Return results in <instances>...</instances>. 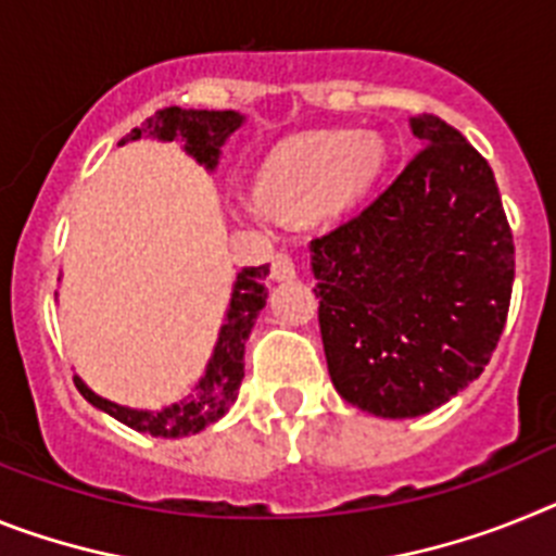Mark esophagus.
I'll list each match as a JSON object with an SVG mask.
<instances>
[{"instance_id":"obj_1","label":"esophagus","mask_w":556,"mask_h":556,"mask_svg":"<svg viewBox=\"0 0 556 556\" xmlns=\"http://www.w3.org/2000/svg\"><path fill=\"white\" fill-rule=\"evenodd\" d=\"M296 277V265H293L291 254H285V251H277L271 257V279L277 282H285V279Z\"/></svg>"}]
</instances>
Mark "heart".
Returning <instances> with one entry per match:
<instances>
[{
    "mask_svg": "<svg viewBox=\"0 0 556 556\" xmlns=\"http://www.w3.org/2000/svg\"><path fill=\"white\" fill-rule=\"evenodd\" d=\"M386 151L375 137L346 131L311 134L285 142L265 159L257 195L238 206L243 218L263 224L268 212L307 218L355 204L383 167Z\"/></svg>",
    "mask_w": 556,
    "mask_h": 556,
    "instance_id": "1",
    "label": "heart"
}]
</instances>
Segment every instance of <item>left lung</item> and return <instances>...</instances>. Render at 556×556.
Returning <instances> with one entry per match:
<instances>
[{
  "label": "left lung",
  "mask_w": 556,
  "mask_h": 556,
  "mask_svg": "<svg viewBox=\"0 0 556 556\" xmlns=\"http://www.w3.org/2000/svg\"><path fill=\"white\" fill-rule=\"evenodd\" d=\"M417 156L311 243L332 386L375 417H419L479 378L504 332L515 243L492 167L433 114Z\"/></svg>",
  "instance_id": "8db88e82"
}]
</instances>
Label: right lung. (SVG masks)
I'll list each match as a JSON object with an SVG mask.
<instances>
[{"label": "right lung", "mask_w": 556, "mask_h": 556, "mask_svg": "<svg viewBox=\"0 0 556 556\" xmlns=\"http://www.w3.org/2000/svg\"><path fill=\"white\" fill-rule=\"evenodd\" d=\"M240 125H243V114H238V111H195L170 105V109L156 111L153 117L144 119L142 128H134L123 142L139 139L142 134L162 139V142L181 139L185 151L198 164H204L206 170H215V164L220 159V144L238 131ZM265 277H268V265L243 268L238 274L235 288H231L226 321L218 332V344H215V352H212L210 364H206L204 378L198 380L195 392L187 400L167 405L162 412H137V408L100 397L80 378H75L77 392L84 394L94 408L111 414V417L139 433L178 439L204 431L206 425L218 422L229 412V405L238 400L240 380H243L245 341H249L251 327L257 321V313L263 311L265 296H268L263 285Z\"/></svg>", "instance_id": "1"}]
</instances>
